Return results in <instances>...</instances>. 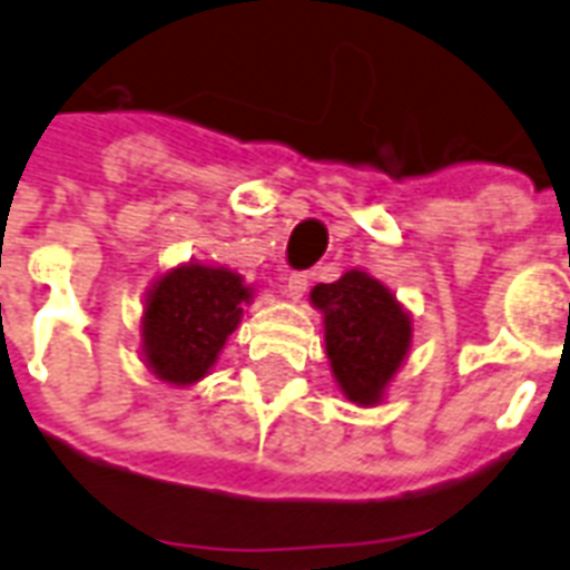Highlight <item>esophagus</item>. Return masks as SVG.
Listing matches in <instances>:
<instances>
[{"mask_svg":"<svg viewBox=\"0 0 570 570\" xmlns=\"http://www.w3.org/2000/svg\"><path fill=\"white\" fill-rule=\"evenodd\" d=\"M307 286H311V277H307V272H293V275L286 277V295L289 298H302L304 293H307Z\"/></svg>","mask_w":570,"mask_h":570,"instance_id":"esophagus-1","label":"esophagus"}]
</instances>
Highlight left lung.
<instances>
[{
	"mask_svg": "<svg viewBox=\"0 0 570 570\" xmlns=\"http://www.w3.org/2000/svg\"><path fill=\"white\" fill-rule=\"evenodd\" d=\"M311 302L323 311L325 353L343 394L358 406L380 403L410 353V314L389 286L358 268L334 284H316Z\"/></svg>",
	"mask_w": 570,
	"mask_h": 570,
	"instance_id": "1",
	"label": "left lung"
}]
</instances>
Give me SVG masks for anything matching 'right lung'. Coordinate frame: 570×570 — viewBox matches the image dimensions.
<instances>
[{
	"mask_svg": "<svg viewBox=\"0 0 570 570\" xmlns=\"http://www.w3.org/2000/svg\"><path fill=\"white\" fill-rule=\"evenodd\" d=\"M250 298L242 275L224 266L188 263L158 277L142 316V355L151 373L169 385L203 380Z\"/></svg>",
	"mask_w": 570,
	"mask_h": 570,
	"instance_id": "add662e5",
	"label": "right lung"
}]
</instances>
